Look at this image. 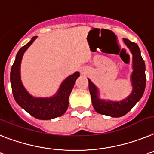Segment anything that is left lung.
I'll list each match as a JSON object with an SVG mask.
<instances>
[{"label":"left lung","mask_w":154,"mask_h":154,"mask_svg":"<svg viewBox=\"0 0 154 154\" xmlns=\"http://www.w3.org/2000/svg\"><path fill=\"white\" fill-rule=\"evenodd\" d=\"M125 45L133 53V72L132 74V85L133 89L129 97L121 101H106L98 97L97 89L88 79L89 91L91 96L92 105L97 113L112 117H121L127 114L138 102L144 93L146 88L145 63L140 54L138 45L123 38Z\"/></svg>","instance_id":"obj_1"}]
</instances>
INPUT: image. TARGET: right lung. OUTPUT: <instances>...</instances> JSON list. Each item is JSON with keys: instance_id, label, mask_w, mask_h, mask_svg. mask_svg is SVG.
<instances>
[{"instance_id": "add662e5", "label": "right lung", "mask_w": 154, "mask_h": 154, "mask_svg": "<svg viewBox=\"0 0 154 154\" xmlns=\"http://www.w3.org/2000/svg\"><path fill=\"white\" fill-rule=\"evenodd\" d=\"M36 38L33 37L26 45L21 48L16 55L15 60L11 69L10 80L14 100L24 110L38 119L48 120L62 116L66 112L69 105V96L73 89L78 72L69 76L62 83L57 93L53 97L48 98H38L31 96L23 87L20 77V66L21 58L25 50Z\"/></svg>"}]
</instances>
